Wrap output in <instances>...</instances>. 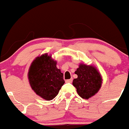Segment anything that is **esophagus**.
<instances>
[{"label":"esophagus","mask_w":129,"mask_h":129,"mask_svg":"<svg viewBox=\"0 0 129 129\" xmlns=\"http://www.w3.org/2000/svg\"><path fill=\"white\" fill-rule=\"evenodd\" d=\"M66 83H71L72 82H73V78H71V79H67V80H66Z\"/></svg>","instance_id":"34e87169"}]
</instances>
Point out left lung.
I'll use <instances>...</instances> for the list:
<instances>
[{
	"label": "left lung",
	"mask_w": 129,
	"mask_h": 129,
	"mask_svg": "<svg viewBox=\"0 0 129 129\" xmlns=\"http://www.w3.org/2000/svg\"><path fill=\"white\" fill-rule=\"evenodd\" d=\"M75 74L78 75V78L73 80V85L80 97L88 99L99 92L103 79L94 66L80 63Z\"/></svg>",
	"instance_id": "left-lung-1"
}]
</instances>
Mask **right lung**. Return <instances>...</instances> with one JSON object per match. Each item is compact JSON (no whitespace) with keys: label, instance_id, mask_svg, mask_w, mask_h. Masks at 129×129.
Masks as SVG:
<instances>
[{"label":"right lung","instance_id":"obj_1","mask_svg":"<svg viewBox=\"0 0 129 129\" xmlns=\"http://www.w3.org/2000/svg\"><path fill=\"white\" fill-rule=\"evenodd\" d=\"M63 76L60 69L56 67V61L47 53L36 58L28 73L32 89L46 101H51L57 95L65 83Z\"/></svg>","mask_w":129,"mask_h":129}]
</instances>
